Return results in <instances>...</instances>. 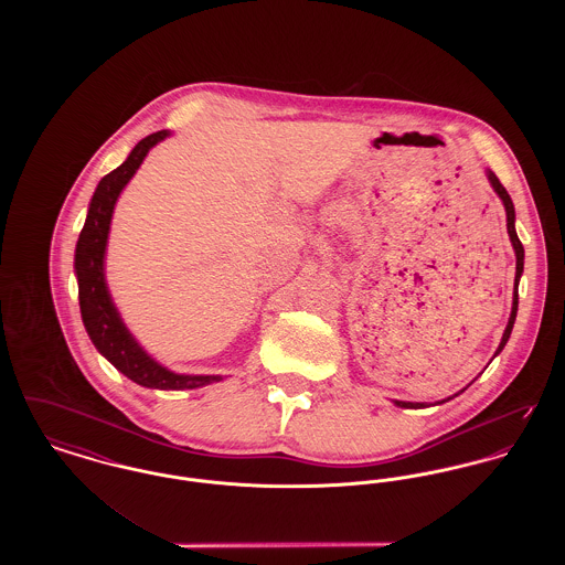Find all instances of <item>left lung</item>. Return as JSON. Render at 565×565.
<instances>
[{"label":"left lung","mask_w":565,"mask_h":565,"mask_svg":"<svg viewBox=\"0 0 565 565\" xmlns=\"http://www.w3.org/2000/svg\"><path fill=\"white\" fill-rule=\"evenodd\" d=\"M487 178H489V184L495 190V194L502 199L504 203V210H507V228H509V237H511L512 247H514V256H516V273H514V292H512V311L511 318H509V326L502 334V341H500V348L495 353L504 350L507 341L511 339L512 326H514V318H516V307H519V279H521V273H523V258H525V252H523V245L516 237V231H514V205H512L511 194L507 192V189L502 186V182L498 180V175L493 171H487ZM451 401V398H447ZM443 401V403H447ZM396 406H403V408H424V403H403V401H394Z\"/></svg>","instance_id":"left-lung-1"}]
</instances>
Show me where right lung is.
I'll use <instances>...</instances> for the list:
<instances>
[{
    "label": "right lung",
    "mask_w": 565,
    "mask_h": 565,
    "mask_svg": "<svg viewBox=\"0 0 565 565\" xmlns=\"http://www.w3.org/2000/svg\"><path fill=\"white\" fill-rule=\"evenodd\" d=\"M167 135L169 131H157L143 137L131 150L127 161L109 171L106 178H102L90 199L86 222L78 237L74 267L78 275L82 322L99 353L108 358L122 375L129 376L137 385L152 390H194L215 383L222 376L178 375L141 350L111 302L104 270L114 205L146 159V154L150 152V148H154Z\"/></svg>",
    "instance_id": "right-lung-1"
}]
</instances>
